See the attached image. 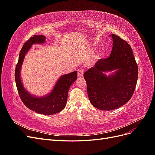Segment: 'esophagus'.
Segmentation results:
<instances>
[{"instance_id":"34e87169","label":"esophagus","mask_w":155,"mask_h":155,"mask_svg":"<svg viewBox=\"0 0 155 155\" xmlns=\"http://www.w3.org/2000/svg\"><path fill=\"white\" fill-rule=\"evenodd\" d=\"M83 75V70L82 68H79L78 70V77H81Z\"/></svg>"}]
</instances>
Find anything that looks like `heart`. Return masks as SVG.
<instances>
[{"mask_svg":"<svg viewBox=\"0 0 155 155\" xmlns=\"http://www.w3.org/2000/svg\"><path fill=\"white\" fill-rule=\"evenodd\" d=\"M97 58H98V57H97Z\"/></svg>","mask_w":155,"mask_h":155,"instance_id":"1","label":"heart"}]
</instances>
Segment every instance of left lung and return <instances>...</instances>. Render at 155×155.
I'll return each mask as SVG.
<instances>
[{
    "label": "left lung",
    "instance_id": "8db88e82",
    "mask_svg": "<svg viewBox=\"0 0 155 155\" xmlns=\"http://www.w3.org/2000/svg\"><path fill=\"white\" fill-rule=\"evenodd\" d=\"M113 46L110 55L100 59L83 76L92 105L111 110L125 105L132 97L138 77V68L130 46L120 37L112 34ZM116 69L107 77L105 71Z\"/></svg>",
    "mask_w": 155,
    "mask_h": 155
}]
</instances>
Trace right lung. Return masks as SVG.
Segmentation results:
<instances>
[{
  "label": "right lung",
  "mask_w": 155,
  "mask_h": 155,
  "mask_svg": "<svg viewBox=\"0 0 155 155\" xmlns=\"http://www.w3.org/2000/svg\"><path fill=\"white\" fill-rule=\"evenodd\" d=\"M45 41V36L35 35L25 42L18 56V60L15 67V79L18 95L23 104L28 109L37 113L44 115H51L58 113L63 110L66 106L68 90L72 84L76 80L78 73L77 71H74L72 73L63 75L59 78L52 91L45 97H36L28 92L22 85L20 77L21 68L23 59L33 44L43 43Z\"/></svg>",
  "instance_id": "obj_1"
}]
</instances>
